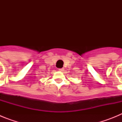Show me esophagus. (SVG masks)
<instances>
[{
  "mask_svg": "<svg viewBox=\"0 0 122 122\" xmlns=\"http://www.w3.org/2000/svg\"><path fill=\"white\" fill-rule=\"evenodd\" d=\"M63 70H64V68H59V71H63Z\"/></svg>",
  "mask_w": 122,
  "mask_h": 122,
  "instance_id": "34e87169",
  "label": "esophagus"
}]
</instances>
